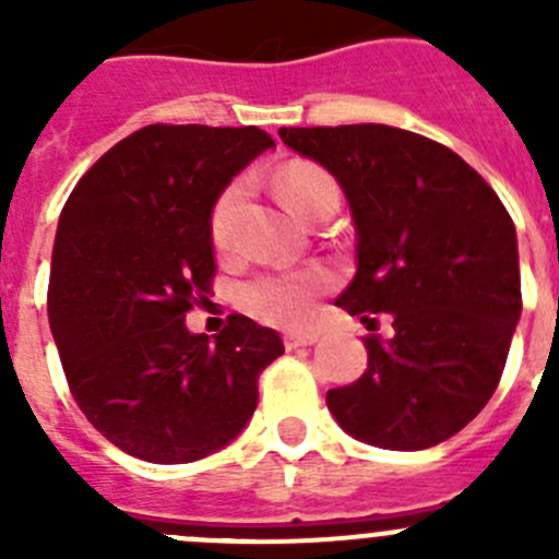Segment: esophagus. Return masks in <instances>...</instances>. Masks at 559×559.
<instances>
[{"instance_id": "34e87169", "label": "esophagus", "mask_w": 559, "mask_h": 559, "mask_svg": "<svg viewBox=\"0 0 559 559\" xmlns=\"http://www.w3.org/2000/svg\"><path fill=\"white\" fill-rule=\"evenodd\" d=\"M316 341H319V335L316 333H285V347L288 349L310 347V344H316Z\"/></svg>"}]
</instances>
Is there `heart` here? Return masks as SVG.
<instances>
[{
  "label": "heart",
  "instance_id": "b5f03b06",
  "mask_svg": "<svg viewBox=\"0 0 559 559\" xmlns=\"http://www.w3.org/2000/svg\"><path fill=\"white\" fill-rule=\"evenodd\" d=\"M276 187L283 192L285 204L302 215L316 199L322 195H338V187L330 179L322 167L316 165H288ZM243 199V185H229L221 199L212 206V240L218 249H226L231 240V226H235L237 204ZM330 288V276L324 271H296V274H269L257 276L243 288V305L254 316L265 319V322L283 324V328H296L305 324L313 316L316 299Z\"/></svg>",
  "mask_w": 559,
  "mask_h": 559
}]
</instances>
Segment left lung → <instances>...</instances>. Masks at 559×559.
I'll list each match as a JSON object with an SVG mask.
<instances>
[{
    "instance_id": "8db88e82",
    "label": "left lung",
    "mask_w": 559,
    "mask_h": 559,
    "mask_svg": "<svg viewBox=\"0 0 559 559\" xmlns=\"http://www.w3.org/2000/svg\"><path fill=\"white\" fill-rule=\"evenodd\" d=\"M280 140L338 181L355 226L349 316L389 313L367 372L330 389L349 437L423 451L462 431L496 392L521 319L510 212L462 156L392 126L280 128Z\"/></svg>"
}]
</instances>
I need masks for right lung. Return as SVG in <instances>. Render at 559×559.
<instances>
[{"label":"right lung","mask_w":559,"mask_h":559,"mask_svg":"<svg viewBox=\"0 0 559 559\" xmlns=\"http://www.w3.org/2000/svg\"><path fill=\"white\" fill-rule=\"evenodd\" d=\"M254 126H147L100 156L58 221L49 330L72 397L108 442L153 464L226 448L283 338L235 313L215 338L185 316L215 274L212 206L260 153Z\"/></svg>","instance_id":"obj_1"}]
</instances>
